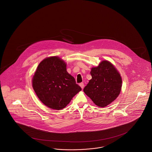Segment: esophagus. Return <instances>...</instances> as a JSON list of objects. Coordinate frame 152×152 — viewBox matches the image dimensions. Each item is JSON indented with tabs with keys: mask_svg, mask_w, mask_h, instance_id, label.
Instances as JSON below:
<instances>
[{
	"mask_svg": "<svg viewBox=\"0 0 152 152\" xmlns=\"http://www.w3.org/2000/svg\"><path fill=\"white\" fill-rule=\"evenodd\" d=\"M79 85H80V86L81 88L82 89H83V88H84V84H83V83H80L79 84Z\"/></svg>",
	"mask_w": 152,
	"mask_h": 152,
	"instance_id": "1",
	"label": "esophagus"
}]
</instances>
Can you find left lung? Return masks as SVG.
Wrapping results in <instances>:
<instances>
[{
	"label": "left lung",
	"mask_w": 152,
	"mask_h": 152,
	"mask_svg": "<svg viewBox=\"0 0 152 152\" xmlns=\"http://www.w3.org/2000/svg\"><path fill=\"white\" fill-rule=\"evenodd\" d=\"M90 74L92 78L83 91L97 106L105 107L120 94L122 80L119 72L110 62L102 61L97 67H92Z\"/></svg>",
	"instance_id": "obj_1"
}]
</instances>
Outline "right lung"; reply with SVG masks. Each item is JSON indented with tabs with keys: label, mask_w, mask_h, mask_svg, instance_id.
<instances>
[{
	"label": "right lung",
	"mask_w": 152,
	"mask_h": 152,
	"mask_svg": "<svg viewBox=\"0 0 152 152\" xmlns=\"http://www.w3.org/2000/svg\"><path fill=\"white\" fill-rule=\"evenodd\" d=\"M32 86L42 102L55 110L64 109L81 90L66 71V63L57 56L46 58L38 64Z\"/></svg>",
	"instance_id": "add662e5"
}]
</instances>
